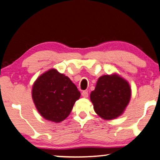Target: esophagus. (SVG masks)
Wrapping results in <instances>:
<instances>
[{
    "instance_id": "esophagus-1",
    "label": "esophagus",
    "mask_w": 160,
    "mask_h": 160,
    "mask_svg": "<svg viewBox=\"0 0 160 160\" xmlns=\"http://www.w3.org/2000/svg\"><path fill=\"white\" fill-rule=\"evenodd\" d=\"M82 96L84 98H87L88 96V92L86 91H83L82 92Z\"/></svg>"
}]
</instances>
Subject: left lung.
I'll list each match as a JSON object with an SVG mask.
<instances>
[{
	"instance_id": "1",
	"label": "left lung",
	"mask_w": 160,
	"mask_h": 160,
	"mask_svg": "<svg viewBox=\"0 0 160 160\" xmlns=\"http://www.w3.org/2000/svg\"><path fill=\"white\" fill-rule=\"evenodd\" d=\"M131 96L128 82L118 75L98 78L91 100L96 114L105 120L118 118L124 112Z\"/></svg>"
}]
</instances>
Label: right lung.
I'll list each match as a JSON object with an SVG mask.
<instances>
[{
	"label": "right lung",
	"instance_id": "right-lung-1",
	"mask_svg": "<svg viewBox=\"0 0 160 160\" xmlns=\"http://www.w3.org/2000/svg\"><path fill=\"white\" fill-rule=\"evenodd\" d=\"M32 96L42 118L59 122L70 114L80 93L68 77L52 69L36 80Z\"/></svg>",
	"mask_w": 160,
	"mask_h": 160
}]
</instances>
